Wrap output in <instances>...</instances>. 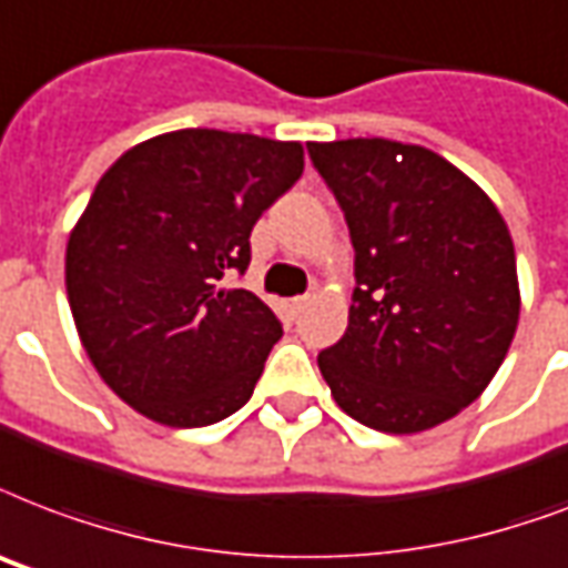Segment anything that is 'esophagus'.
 Here are the masks:
<instances>
[{"label": "esophagus", "mask_w": 568, "mask_h": 568, "mask_svg": "<svg viewBox=\"0 0 568 568\" xmlns=\"http://www.w3.org/2000/svg\"><path fill=\"white\" fill-rule=\"evenodd\" d=\"M310 306V294H303V297H294L292 303H288V310H292V315H301L303 310Z\"/></svg>", "instance_id": "obj_1"}]
</instances>
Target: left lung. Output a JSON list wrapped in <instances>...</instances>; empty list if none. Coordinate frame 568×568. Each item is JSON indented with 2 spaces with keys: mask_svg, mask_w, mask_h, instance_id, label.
<instances>
[{
  "mask_svg": "<svg viewBox=\"0 0 568 568\" xmlns=\"http://www.w3.org/2000/svg\"><path fill=\"white\" fill-rule=\"evenodd\" d=\"M306 149L354 246L348 327L318 354L333 399L387 435L456 417L495 378L518 327L504 216L423 145L375 136Z\"/></svg>",
  "mask_w": 568,
  "mask_h": 568,
  "instance_id": "left-lung-1",
  "label": "left lung"
}]
</instances>
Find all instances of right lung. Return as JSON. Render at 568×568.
<instances>
[{"label":"right lung","instance_id":"right-lung-1","mask_svg":"<svg viewBox=\"0 0 568 568\" xmlns=\"http://www.w3.org/2000/svg\"><path fill=\"white\" fill-rule=\"evenodd\" d=\"M301 142L187 128L124 151L64 253L82 348L110 389L172 428L244 408L283 324L223 276L250 265L255 220L301 179Z\"/></svg>","mask_w":568,"mask_h":568}]
</instances>
